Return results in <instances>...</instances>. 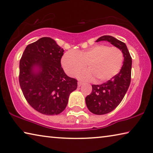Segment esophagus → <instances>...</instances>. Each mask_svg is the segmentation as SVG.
<instances>
[{
    "label": "esophagus",
    "mask_w": 153,
    "mask_h": 153,
    "mask_svg": "<svg viewBox=\"0 0 153 153\" xmlns=\"http://www.w3.org/2000/svg\"><path fill=\"white\" fill-rule=\"evenodd\" d=\"M82 85V82H77V86L78 87H80Z\"/></svg>",
    "instance_id": "34e87169"
}]
</instances>
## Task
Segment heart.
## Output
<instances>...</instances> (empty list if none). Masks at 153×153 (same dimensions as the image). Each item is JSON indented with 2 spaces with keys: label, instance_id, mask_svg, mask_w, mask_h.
<instances>
[{
  "label": "heart",
  "instance_id": "heart-1",
  "mask_svg": "<svg viewBox=\"0 0 153 153\" xmlns=\"http://www.w3.org/2000/svg\"><path fill=\"white\" fill-rule=\"evenodd\" d=\"M123 62L122 51L116 46L97 45L82 51H69L61 59L62 67L68 76H76L87 66L89 69L78 74L84 80L98 83L113 78L121 70Z\"/></svg>",
  "mask_w": 153,
  "mask_h": 153
}]
</instances>
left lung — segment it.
Masks as SVG:
<instances>
[{
  "label": "left lung",
  "instance_id": "8db88e82",
  "mask_svg": "<svg viewBox=\"0 0 153 153\" xmlns=\"http://www.w3.org/2000/svg\"><path fill=\"white\" fill-rule=\"evenodd\" d=\"M108 41L122 51L124 60L120 71L113 78L100 85L92 84V92L86 97L90 112L104 115L111 112L120 104L131 82V57L126 44L111 36H103L97 40Z\"/></svg>",
  "mask_w": 153,
  "mask_h": 153
}]
</instances>
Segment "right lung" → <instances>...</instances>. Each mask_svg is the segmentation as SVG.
<instances>
[{
	"instance_id": "1",
	"label": "right lung",
	"mask_w": 153,
	"mask_h": 153,
	"mask_svg": "<svg viewBox=\"0 0 153 153\" xmlns=\"http://www.w3.org/2000/svg\"><path fill=\"white\" fill-rule=\"evenodd\" d=\"M64 50L54 40L43 37L28 45L19 61V82L27 102L44 115H58L67 107L77 80L65 74L61 59ZM34 66L39 67L38 73Z\"/></svg>"
}]
</instances>
